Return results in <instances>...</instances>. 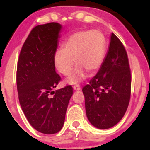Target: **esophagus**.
<instances>
[{
    "instance_id": "obj_1",
    "label": "esophagus",
    "mask_w": 150,
    "mask_h": 150,
    "mask_svg": "<svg viewBox=\"0 0 150 150\" xmlns=\"http://www.w3.org/2000/svg\"><path fill=\"white\" fill-rule=\"evenodd\" d=\"M73 89L75 91H79V90H80V89H81V87L79 85H75L73 87Z\"/></svg>"
}]
</instances>
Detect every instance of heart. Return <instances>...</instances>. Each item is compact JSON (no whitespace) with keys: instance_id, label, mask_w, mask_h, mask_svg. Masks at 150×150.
<instances>
[{"instance_id":"1","label":"heart","mask_w":150,"mask_h":150,"mask_svg":"<svg viewBox=\"0 0 150 150\" xmlns=\"http://www.w3.org/2000/svg\"><path fill=\"white\" fill-rule=\"evenodd\" d=\"M106 46V37L101 31H77L65 39L62 49L56 51L53 58L55 67L62 75L68 76L73 69L75 61L77 66L67 82L77 83L85 78L87 71L94 74L100 68Z\"/></svg>"}]
</instances>
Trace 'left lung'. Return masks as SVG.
<instances>
[{"label": "left lung", "mask_w": 150, "mask_h": 150, "mask_svg": "<svg viewBox=\"0 0 150 150\" xmlns=\"http://www.w3.org/2000/svg\"><path fill=\"white\" fill-rule=\"evenodd\" d=\"M130 90L131 75L126 51L111 33L99 70L82 89L86 114L91 124L103 130L116 125L128 108Z\"/></svg>", "instance_id": "1"}]
</instances>
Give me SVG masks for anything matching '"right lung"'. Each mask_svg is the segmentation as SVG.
Here are the masks:
<instances>
[{
  "mask_svg": "<svg viewBox=\"0 0 150 150\" xmlns=\"http://www.w3.org/2000/svg\"><path fill=\"white\" fill-rule=\"evenodd\" d=\"M62 29L57 22L34 27L22 46L18 63L20 106L31 125L44 134L61 130L73 93L70 85L53 91L61 80L53 58ZM50 94L54 95L51 98Z\"/></svg>",
  "mask_w": 150,
  "mask_h": 150,
  "instance_id": "1",
  "label": "right lung"
}]
</instances>
